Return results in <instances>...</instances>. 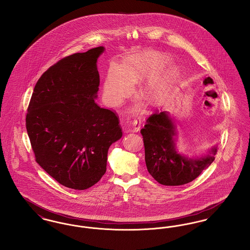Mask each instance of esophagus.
<instances>
[{"mask_svg":"<svg viewBox=\"0 0 250 250\" xmlns=\"http://www.w3.org/2000/svg\"><path fill=\"white\" fill-rule=\"evenodd\" d=\"M141 119H134V121L131 123L130 131L131 132H138L141 129Z\"/></svg>","mask_w":250,"mask_h":250,"instance_id":"esophagus-1","label":"esophagus"}]
</instances>
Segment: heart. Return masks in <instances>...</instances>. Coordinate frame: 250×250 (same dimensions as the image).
<instances>
[{
  "instance_id": "1",
  "label": "heart",
  "mask_w": 250,
  "mask_h": 250,
  "mask_svg": "<svg viewBox=\"0 0 250 250\" xmlns=\"http://www.w3.org/2000/svg\"><path fill=\"white\" fill-rule=\"evenodd\" d=\"M168 57L155 51L135 53L126 57L122 67L112 64L107 71L103 95L108 105L116 106L133 90V83L146 80L142 88L143 97L153 106H162L173 95L178 83L179 71L167 65Z\"/></svg>"
}]
</instances>
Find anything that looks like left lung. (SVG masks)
Wrapping results in <instances>:
<instances>
[{
  "label": "left lung",
  "mask_w": 250,
  "mask_h": 250,
  "mask_svg": "<svg viewBox=\"0 0 250 250\" xmlns=\"http://www.w3.org/2000/svg\"><path fill=\"white\" fill-rule=\"evenodd\" d=\"M141 133L149 173L164 186H182L197 178L214 160L217 147L204 155L188 157L176 149L177 127L167 111L151 115Z\"/></svg>",
  "instance_id": "8db88e82"
}]
</instances>
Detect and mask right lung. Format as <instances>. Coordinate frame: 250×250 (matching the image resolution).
<instances>
[{"instance_id": "add662e5", "label": "right lung", "mask_w": 250, "mask_h": 250, "mask_svg": "<svg viewBox=\"0 0 250 250\" xmlns=\"http://www.w3.org/2000/svg\"><path fill=\"white\" fill-rule=\"evenodd\" d=\"M104 47L60 60L38 80L26 128L36 162L61 185L84 190L106 172L109 146L122 138L119 120L95 103L97 59Z\"/></svg>"}]
</instances>
